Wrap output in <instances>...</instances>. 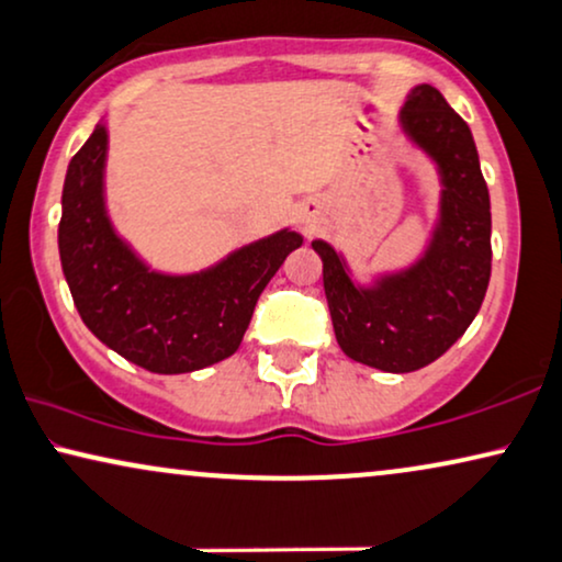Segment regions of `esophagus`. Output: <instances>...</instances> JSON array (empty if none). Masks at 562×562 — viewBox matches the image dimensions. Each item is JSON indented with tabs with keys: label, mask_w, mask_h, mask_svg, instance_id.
Here are the masks:
<instances>
[{
	"label": "esophagus",
	"mask_w": 562,
	"mask_h": 562,
	"mask_svg": "<svg viewBox=\"0 0 562 562\" xmlns=\"http://www.w3.org/2000/svg\"><path fill=\"white\" fill-rule=\"evenodd\" d=\"M312 211H315V203H304L302 211H299V216H302V222H310Z\"/></svg>",
	"instance_id": "34e87169"
}]
</instances>
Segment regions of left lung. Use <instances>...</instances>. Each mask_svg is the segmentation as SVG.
<instances>
[{
  "label": "left lung",
  "instance_id": "1",
  "mask_svg": "<svg viewBox=\"0 0 562 562\" xmlns=\"http://www.w3.org/2000/svg\"><path fill=\"white\" fill-rule=\"evenodd\" d=\"M400 128L439 172V216L424 252L400 271L359 283L344 252L325 239L323 283L335 338L348 359L407 374L424 369L462 338L491 281V195L475 138L431 85L407 92Z\"/></svg>",
  "mask_w": 562,
  "mask_h": 562
}]
</instances>
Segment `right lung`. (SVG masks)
Segmentation results:
<instances>
[{
    "mask_svg": "<svg viewBox=\"0 0 562 562\" xmlns=\"http://www.w3.org/2000/svg\"><path fill=\"white\" fill-rule=\"evenodd\" d=\"M108 126L71 157L61 193L58 255L79 317L98 340L155 374H188L229 359L255 302L302 247L289 227L237 247L195 273L155 271L115 232L105 206Z\"/></svg>",
    "mask_w": 562,
    "mask_h": 562,
    "instance_id": "right-lung-1",
    "label": "right lung"
}]
</instances>
